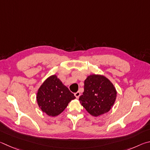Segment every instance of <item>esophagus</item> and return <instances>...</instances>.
<instances>
[{
	"label": "esophagus",
	"mask_w": 150,
	"mask_h": 150,
	"mask_svg": "<svg viewBox=\"0 0 150 150\" xmlns=\"http://www.w3.org/2000/svg\"><path fill=\"white\" fill-rule=\"evenodd\" d=\"M74 96H75V97H76V98L77 99L79 98V97L80 96V91H77L76 93H74Z\"/></svg>",
	"instance_id": "1"
}]
</instances>
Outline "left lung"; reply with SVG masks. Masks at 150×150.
Wrapping results in <instances>:
<instances>
[{"label": "left lung", "instance_id": "left-lung-1", "mask_svg": "<svg viewBox=\"0 0 150 150\" xmlns=\"http://www.w3.org/2000/svg\"><path fill=\"white\" fill-rule=\"evenodd\" d=\"M117 90L108 78L101 74H91L84 81V91L79 100L93 117L107 113L113 106Z\"/></svg>", "mask_w": 150, "mask_h": 150}]
</instances>
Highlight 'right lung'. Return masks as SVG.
<instances>
[{
	"label": "right lung",
	"instance_id": "obj_1",
	"mask_svg": "<svg viewBox=\"0 0 150 150\" xmlns=\"http://www.w3.org/2000/svg\"><path fill=\"white\" fill-rule=\"evenodd\" d=\"M36 98L42 111L50 117H56L64 111L76 97L54 74L47 78L41 85Z\"/></svg>",
	"mask_w": 150,
	"mask_h": 150
}]
</instances>
